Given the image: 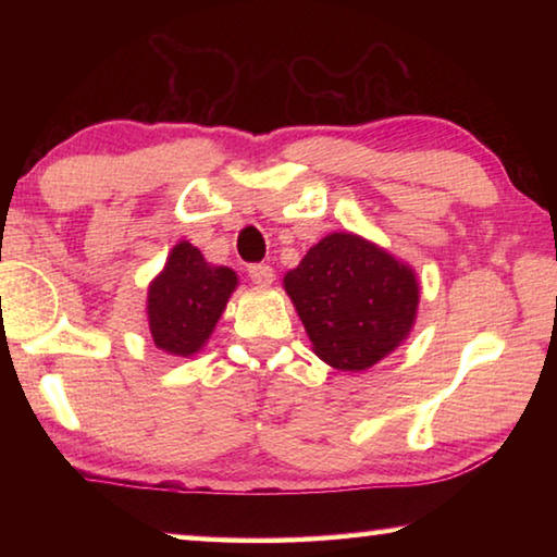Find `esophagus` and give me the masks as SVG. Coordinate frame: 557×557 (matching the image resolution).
<instances>
[{
	"instance_id": "esophagus-1",
	"label": "esophagus",
	"mask_w": 557,
	"mask_h": 557,
	"mask_svg": "<svg viewBox=\"0 0 557 557\" xmlns=\"http://www.w3.org/2000/svg\"><path fill=\"white\" fill-rule=\"evenodd\" d=\"M248 275H250L252 282H256V285L265 287V285H270L272 277H275V270L265 265V262H256V265L248 268Z\"/></svg>"
}]
</instances>
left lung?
<instances>
[{
  "label": "left lung",
  "instance_id": "8db88e82",
  "mask_svg": "<svg viewBox=\"0 0 557 557\" xmlns=\"http://www.w3.org/2000/svg\"><path fill=\"white\" fill-rule=\"evenodd\" d=\"M285 289L317 356L338 371H363L388 356L414 322V272L351 233L319 240L285 275Z\"/></svg>",
  "mask_w": 557,
  "mask_h": 557
}]
</instances>
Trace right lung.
Wrapping results in <instances>:
<instances>
[{
    "mask_svg": "<svg viewBox=\"0 0 557 557\" xmlns=\"http://www.w3.org/2000/svg\"><path fill=\"white\" fill-rule=\"evenodd\" d=\"M238 285L231 268L206 262L191 243H178L149 287L147 314L154 344L172 356L199 351Z\"/></svg>",
    "mask_w": 557,
    "mask_h": 557,
    "instance_id": "obj_1",
    "label": "right lung"
}]
</instances>
